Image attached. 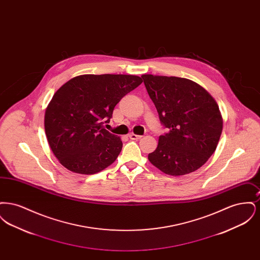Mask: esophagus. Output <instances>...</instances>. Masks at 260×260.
Returning a JSON list of instances; mask_svg holds the SVG:
<instances>
[{
	"instance_id": "1",
	"label": "esophagus",
	"mask_w": 260,
	"mask_h": 260,
	"mask_svg": "<svg viewBox=\"0 0 260 260\" xmlns=\"http://www.w3.org/2000/svg\"><path fill=\"white\" fill-rule=\"evenodd\" d=\"M128 137L131 138V139H133V140H138V139H140L142 136H138V135H135V134H131Z\"/></svg>"
}]
</instances>
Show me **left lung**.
Instances as JSON below:
<instances>
[{"mask_svg":"<svg viewBox=\"0 0 260 260\" xmlns=\"http://www.w3.org/2000/svg\"><path fill=\"white\" fill-rule=\"evenodd\" d=\"M149 96L169 133L159 137L150 162L178 176L200 169L214 153L222 133L218 105L199 84L185 78L142 75Z\"/></svg>","mask_w":260,"mask_h":260,"instance_id":"left-lung-1","label":"left lung"}]
</instances>
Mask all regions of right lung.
<instances>
[{
    "label": "right lung",
    "instance_id": "obj_1",
    "mask_svg": "<svg viewBox=\"0 0 260 260\" xmlns=\"http://www.w3.org/2000/svg\"><path fill=\"white\" fill-rule=\"evenodd\" d=\"M142 83L135 75H80L59 87L45 113L50 149L67 170L98 173L118 158L123 142L104 128L117 103Z\"/></svg>",
    "mask_w": 260,
    "mask_h": 260
}]
</instances>
